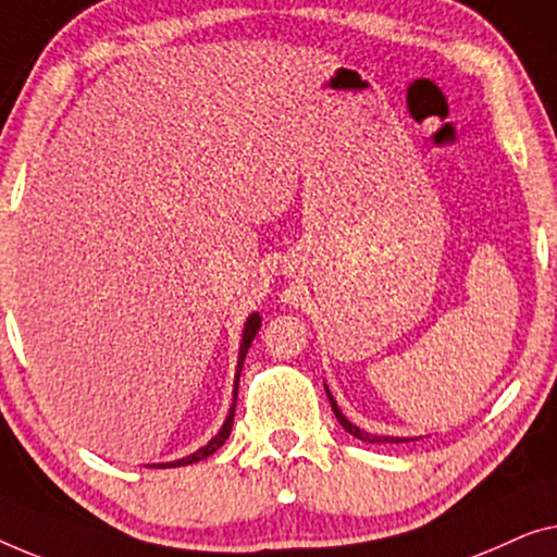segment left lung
I'll return each mask as SVG.
<instances>
[{
	"mask_svg": "<svg viewBox=\"0 0 557 557\" xmlns=\"http://www.w3.org/2000/svg\"><path fill=\"white\" fill-rule=\"evenodd\" d=\"M325 394H327V401H331V406H333L335 419L341 421V426L346 429L348 434H354L356 438H360V442H368V444H401V442H409V438H406V436H375L371 432H363V429H358L356 424H350V421L346 419V413L338 409V404H335V398H333L331 388H327V386H325Z\"/></svg>",
	"mask_w": 557,
	"mask_h": 557,
	"instance_id": "left-lung-1",
	"label": "left lung"
}]
</instances>
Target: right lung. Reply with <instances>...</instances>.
Here are the masks:
<instances>
[{
	"instance_id": "right-lung-1",
	"label": "right lung",
	"mask_w": 557,
	"mask_h": 557,
	"mask_svg": "<svg viewBox=\"0 0 557 557\" xmlns=\"http://www.w3.org/2000/svg\"><path fill=\"white\" fill-rule=\"evenodd\" d=\"M260 325H262L260 312H252V315L247 318L245 331H242L239 358H237V373H234V398H232L230 413H226V419H224L222 429H219V432H216L214 436H211L209 442L201 446V449H197L194 454H189V457H184V459H174V461H161V465H148V467H153V469H166V467H186V465H194V461H201V459H207L209 454H214V451L219 449V446H222V444L226 442V438H230V434H232V424H234V401H237V391H239V373H242V363H245V356H247L249 346H252V341H255L257 331H260Z\"/></svg>"
}]
</instances>
